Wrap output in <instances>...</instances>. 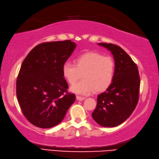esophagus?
<instances>
[{"instance_id":"esophagus-1","label":"esophagus","mask_w":159,"mask_h":159,"mask_svg":"<svg viewBox=\"0 0 159 159\" xmlns=\"http://www.w3.org/2000/svg\"><path fill=\"white\" fill-rule=\"evenodd\" d=\"M76 98H77V100H78V101H84V99H85V97H80V96H76Z\"/></svg>"}]
</instances>
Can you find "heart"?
<instances>
[{
  "label": "heart",
  "instance_id": "obj_1",
  "mask_svg": "<svg viewBox=\"0 0 159 159\" xmlns=\"http://www.w3.org/2000/svg\"><path fill=\"white\" fill-rule=\"evenodd\" d=\"M114 73V60L97 52L85 53L75 59L74 65L66 62L62 66V77L70 84L82 75V80L70 88V91L79 94L107 90L113 82Z\"/></svg>",
  "mask_w": 159,
  "mask_h": 159
}]
</instances>
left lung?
Returning a JSON list of instances; mask_svg holds the SVG:
<instances>
[{
  "label": "left lung",
  "mask_w": 159,
  "mask_h": 159,
  "mask_svg": "<svg viewBox=\"0 0 159 159\" xmlns=\"http://www.w3.org/2000/svg\"><path fill=\"white\" fill-rule=\"evenodd\" d=\"M111 52L115 61L111 84L97 97L92 116L104 127H114L124 122L135 109L139 99L140 79L138 69L131 58L118 45L98 43Z\"/></svg>",
  "instance_id": "obj_1"
}]
</instances>
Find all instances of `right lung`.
I'll list each match as a JSON object with an SVG mask.
<instances>
[{"mask_svg": "<svg viewBox=\"0 0 159 159\" xmlns=\"http://www.w3.org/2000/svg\"><path fill=\"white\" fill-rule=\"evenodd\" d=\"M76 48L70 40L43 43L23 61L16 82V94L23 114L31 124L48 129L58 125L74 101L67 93L62 66Z\"/></svg>", "mask_w": 159, "mask_h": 159, "instance_id": "obj_1", "label": "right lung"}]
</instances>
